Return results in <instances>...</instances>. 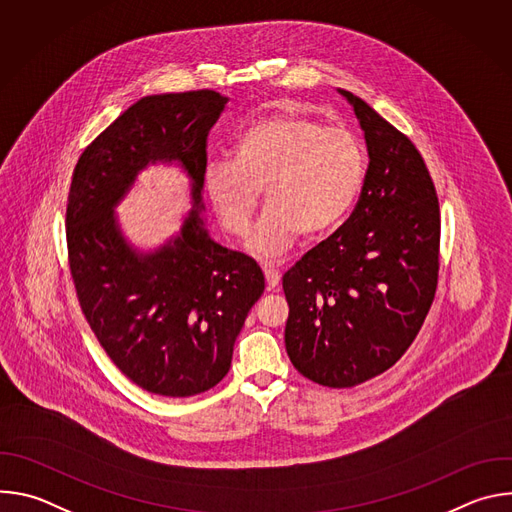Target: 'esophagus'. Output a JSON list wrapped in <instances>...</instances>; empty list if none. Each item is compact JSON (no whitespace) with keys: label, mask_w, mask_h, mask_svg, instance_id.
Wrapping results in <instances>:
<instances>
[{"label":"esophagus","mask_w":512,"mask_h":512,"mask_svg":"<svg viewBox=\"0 0 512 512\" xmlns=\"http://www.w3.org/2000/svg\"><path fill=\"white\" fill-rule=\"evenodd\" d=\"M265 281H267V287L269 289H275V287H279V281H281V275H279V271L275 269V267H265Z\"/></svg>","instance_id":"esophagus-1"}]
</instances>
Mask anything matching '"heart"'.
Masks as SVG:
<instances>
[{"label":"heart","mask_w":512,"mask_h":512,"mask_svg":"<svg viewBox=\"0 0 512 512\" xmlns=\"http://www.w3.org/2000/svg\"><path fill=\"white\" fill-rule=\"evenodd\" d=\"M367 172L360 139L344 129L285 111L253 123L237 141L235 162L204 170L210 208L231 237H247L263 190L269 206L249 249L259 257L283 253L298 233L316 237L352 210Z\"/></svg>","instance_id":"heart-1"}]
</instances>
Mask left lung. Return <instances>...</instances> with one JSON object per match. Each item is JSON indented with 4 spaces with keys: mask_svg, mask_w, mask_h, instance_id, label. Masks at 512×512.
<instances>
[{
    "mask_svg": "<svg viewBox=\"0 0 512 512\" xmlns=\"http://www.w3.org/2000/svg\"><path fill=\"white\" fill-rule=\"evenodd\" d=\"M364 131L369 170L348 221L283 275L285 350L306 379L346 389L405 354L433 304L440 202L411 139L342 91Z\"/></svg>",
    "mask_w": 512,
    "mask_h": 512,
    "instance_id": "left-lung-1",
    "label": "left lung"
}]
</instances>
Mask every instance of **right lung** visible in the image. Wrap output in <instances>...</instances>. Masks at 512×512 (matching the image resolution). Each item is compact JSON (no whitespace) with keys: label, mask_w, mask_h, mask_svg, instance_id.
<instances>
[{"label":"right lung","mask_w":512,"mask_h":512,"mask_svg":"<svg viewBox=\"0 0 512 512\" xmlns=\"http://www.w3.org/2000/svg\"><path fill=\"white\" fill-rule=\"evenodd\" d=\"M227 97L188 91L143 97L81 154L66 202L70 277L115 367L143 391L192 397L221 383L265 289L259 265L208 239L198 212L206 137ZM176 159L193 178L195 210L180 238L150 256L120 237L112 208L136 172Z\"/></svg>","instance_id":"right-lung-1"}]
</instances>
